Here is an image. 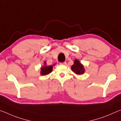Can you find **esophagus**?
Returning a JSON list of instances; mask_svg holds the SVG:
<instances>
[{"instance_id":"34e87169","label":"esophagus","mask_w":121,"mask_h":121,"mask_svg":"<svg viewBox=\"0 0 121 121\" xmlns=\"http://www.w3.org/2000/svg\"><path fill=\"white\" fill-rule=\"evenodd\" d=\"M60 65H64L66 64V62H61V63H60Z\"/></svg>"}]
</instances>
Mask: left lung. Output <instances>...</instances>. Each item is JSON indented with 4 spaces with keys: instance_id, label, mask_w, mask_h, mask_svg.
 <instances>
[{
    "instance_id": "8db88e82",
    "label": "left lung",
    "mask_w": 121,
    "mask_h": 121,
    "mask_svg": "<svg viewBox=\"0 0 121 121\" xmlns=\"http://www.w3.org/2000/svg\"><path fill=\"white\" fill-rule=\"evenodd\" d=\"M71 69L77 75H82L85 73V68L84 65L78 59H75L74 60V63L71 67Z\"/></svg>"
}]
</instances>
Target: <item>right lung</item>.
<instances>
[{
  "label": "right lung",
  "instance_id": "obj_1",
  "mask_svg": "<svg viewBox=\"0 0 121 121\" xmlns=\"http://www.w3.org/2000/svg\"><path fill=\"white\" fill-rule=\"evenodd\" d=\"M53 70V65H47L46 61L44 63V65L40 68V74L42 76L48 75Z\"/></svg>",
  "mask_w": 121,
  "mask_h": 121
}]
</instances>
